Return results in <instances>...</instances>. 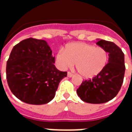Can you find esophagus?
<instances>
[{
  "label": "esophagus",
  "instance_id": "obj_1",
  "mask_svg": "<svg viewBox=\"0 0 132 132\" xmlns=\"http://www.w3.org/2000/svg\"><path fill=\"white\" fill-rule=\"evenodd\" d=\"M67 76L69 78H71L73 76V74L72 73H71V72H68V73H67Z\"/></svg>",
  "mask_w": 132,
  "mask_h": 132
}]
</instances>
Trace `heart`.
<instances>
[{"instance_id": "1", "label": "heart", "mask_w": 132, "mask_h": 132, "mask_svg": "<svg viewBox=\"0 0 132 132\" xmlns=\"http://www.w3.org/2000/svg\"><path fill=\"white\" fill-rule=\"evenodd\" d=\"M62 68H71L76 63L78 72L82 77L90 78L103 71L108 61V54L102 47L84 42L69 44L56 55Z\"/></svg>"}]
</instances>
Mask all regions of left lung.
I'll return each mask as SVG.
<instances>
[{
    "mask_svg": "<svg viewBox=\"0 0 132 132\" xmlns=\"http://www.w3.org/2000/svg\"><path fill=\"white\" fill-rule=\"evenodd\" d=\"M97 40V45L109 53L108 63L100 73L83 80L76 90L83 101L92 104L105 103L113 99L122 87L125 72V54L122 49L112 42Z\"/></svg>",
    "mask_w": 132,
    "mask_h": 132,
    "instance_id": "left-lung-1",
    "label": "left lung"
}]
</instances>
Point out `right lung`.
I'll return each instance as SVG.
<instances>
[{
  "mask_svg": "<svg viewBox=\"0 0 132 132\" xmlns=\"http://www.w3.org/2000/svg\"><path fill=\"white\" fill-rule=\"evenodd\" d=\"M55 57L45 40L28 38L12 49L6 65V78L13 94L22 102L44 105L55 96L67 72L54 66Z\"/></svg>",
  "mask_w": 132,
  "mask_h": 132,
  "instance_id": "1",
  "label": "right lung"
}]
</instances>
